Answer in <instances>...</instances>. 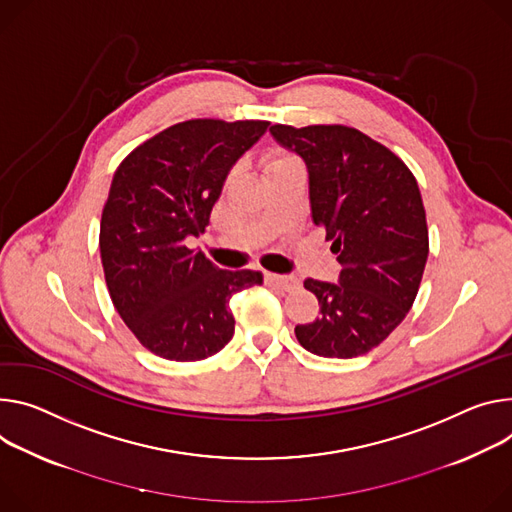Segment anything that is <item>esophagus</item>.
Segmentation results:
<instances>
[{"mask_svg":"<svg viewBox=\"0 0 512 512\" xmlns=\"http://www.w3.org/2000/svg\"><path fill=\"white\" fill-rule=\"evenodd\" d=\"M265 284L280 288L284 292H294L300 286V280L294 275H277V273H265Z\"/></svg>","mask_w":512,"mask_h":512,"instance_id":"obj_1","label":"esophagus"}]
</instances>
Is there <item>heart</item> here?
I'll return each instance as SVG.
<instances>
[{
    "label": "heart",
    "instance_id": "b5f03b06",
    "mask_svg": "<svg viewBox=\"0 0 512 512\" xmlns=\"http://www.w3.org/2000/svg\"><path fill=\"white\" fill-rule=\"evenodd\" d=\"M286 159H290V157H280V159H275L271 165H275V163H280V161H286Z\"/></svg>",
    "mask_w": 512,
    "mask_h": 512
}]
</instances>
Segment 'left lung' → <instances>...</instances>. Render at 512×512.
Wrapping results in <instances>:
<instances>
[{
  "label": "left lung",
  "mask_w": 512,
  "mask_h": 512,
  "mask_svg": "<svg viewBox=\"0 0 512 512\" xmlns=\"http://www.w3.org/2000/svg\"><path fill=\"white\" fill-rule=\"evenodd\" d=\"M271 136L308 169L312 222L333 241L339 282L306 280L318 318L298 324L300 345L351 359L378 347L404 320L429 257L418 183L384 145L349 126L273 124Z\"/></svg>",
  "instance_id": "1"
}]
</instances>
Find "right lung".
I'll use <instances>...</instances> for the list:
<instances>
[{
    "mask_svg": "<svg viewBox=\"0 0 512 512\" xmlns=\"http://www.w3.org/2000/svg\"><path fill=\"white\" fill-rule=\"evenodd\" d=\"M263 120H188L136 147L116 169L100 224L110 298L151 353L200 361L235 335L228 302L261 271H224L185 247L210 224L224 181L265 134Z\"/></svg>",
    "mask_w": 512,
    "mask_h": 512,
    "instance_id": "1",
    "label": "right lung"
}]
</instances>
